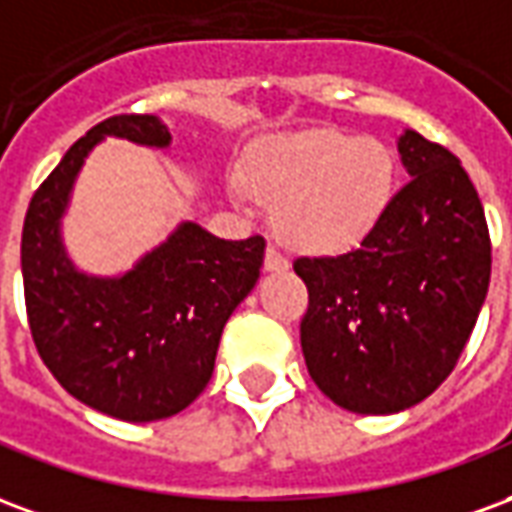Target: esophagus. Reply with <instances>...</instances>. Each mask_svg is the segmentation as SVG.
<instances>
[{"label":"esophagus","instance_id":"34e87169","mask_svg":"<svg viewBox=\"0 0 512 512\" xmlns=\"http://www.w3.org/2000/svg\"><path fill=\"white\" fill-rule=\"evenodd\" d=\"M290 268V260L282 252H279L277 246L268 244L266 249V271H271V274H282V271H288Z\"/></svg>","mask_w":512,"mask_h":512}]
</instances>
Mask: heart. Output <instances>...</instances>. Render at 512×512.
<instances>
[{"label":"heart","mask_w":512,"mask_h":512,"mask_svg":"<svg viewBox=\"0 0 512 512\" xmlns=\"http://www.w3.org/2000/svg\"><path fill=\"white\" fill-rule=\"evenodd\" d=\"M233 183L241 205L274 208L277 233L307 255H343L365 241L397 191L395 150L343 128L271 136L246 153Z\"/></svg>","instance_id":"b5f03b06"}]
</instances>
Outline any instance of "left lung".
<instances>
[{
	"label": "left lung",
	"mask_w": 512,
	"mask_h": 512,
	"mask_svg": "<svg viewBox=\"0 0 512 512\" xmlns=\"http://www.w3.org/2000/svg\"><path fill=\"white\" fill-rule=\"evenodd\" d=\"M408 183L359 249L299 257L310 290L301 351L323 395L354 414L417 406L469 343L491 279L483 202L447 147L406 128Z\"/></svg>",
	"instance_id": "left-lung-1"
}]
</instances>
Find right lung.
Wrapping results in <instances>:
<instances>
[{"label":"right lung","mask_w":512,"mask_h":512,"mask_svg":"<svg viewBox=\"0 0 512 512\" xmlns=\"http://www.w3.org/2000/svg\"><path fill=\"white\" fill-rule=\"evenodd\" d=\"M106 136L172 145L156 115H117L62 156L24 219V299L43 365L76 400L126 422H153L208 386L224 323L257 285L266 241H224L180 222L117 277L79 271L62 241V216L84 158Z\"/></svg>","instance_id":"add662e5"}]
</instances>
